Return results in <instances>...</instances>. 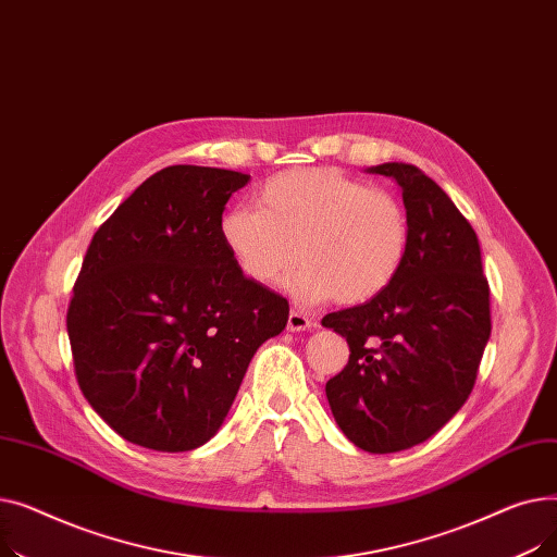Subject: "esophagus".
I'll use <instances>...</instances> for the list:
<instances>
[{
    "label": "esophagus",
    "instance_id": "obj_1",
    "mask_svg": "<svg viewBox=\"0 0 557 557\" xmlns=\"http://www.w3.org/2000/svg\"><path fill=\"white\" fill-rule=\"evenodd\" d=\"M286 327H288L290 332H305V330H309V327H311V318H309L307 313L298 311V309H290Z\"/></svg>",
    "mask_w": 557,
    "mask_h": 557
}]
</instances>
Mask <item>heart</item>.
Masks as SVG:
<instances>
[{"label": "heart", "instance_id": "heart-1", "mask_svg": "<svg viewBox=\"0 0 557 557\" xmlns=\"http://www.w3.org/2000/svg\"><path fill=\"white\" fill-rule=\"evenodd\" d=\"M237 269L259 286H286L300 302L336 298L363 305L397 280L408 255L401 200L332 166L290 169L257 194V208L237 205L219 221Z\"/></svg>", "mask_w": 557, "mask_h": 557}]
</instances>
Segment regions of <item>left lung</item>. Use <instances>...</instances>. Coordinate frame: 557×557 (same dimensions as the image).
<instances>
[{
    "label": "left lung",
    "instance_id": "obj_1",
    "mask_svg": "<svg viewBox=\"0 0 557 557\" xmlns=\"http://www.w3.org/2000/svg\"><path fill=\"white\" fill-rule=\"evenodd\" d=\"M401 187L408 255L397 280L366 305L332 311L347 366L325 393L359 449L393 454L424 443L470 397L490 338V286L476 232L413 164L370 166Z\"/></svg>",
    "mask_w": 557,
    "mask_h": 557
}]
</instances>
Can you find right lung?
<instances>
[{
  "mask_svg": "<svg viewBox=\"0 0 557 557\" xmlns=\"http://www.w3.org/2000/svg\"><path fill=\"white\" fill-rule=\"evenodd\" d=\"M248 173L175 164L95 232L67 309L78 386L128 443L189 451L221 429L288 302L250 282L219 221Z\"/></svg>",
  "mask_w": 557,
  "mask_h": 557,
  "instance_id": "add662e5",
  "label": "right lung"
}]
</instances>
